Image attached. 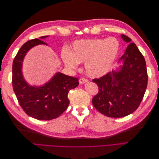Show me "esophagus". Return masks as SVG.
<instances>
[{"label":"esophagus","instance_id":"1","mask_svg":"<svg viewBox=\"0 0 159 159\" xmlns=\"http://www.w3.org/2000/svg\"><path fill=\"white\" fill-rule=\"evenodd\" d=\"M88 81V80L87 79H85V78H81L79 80V82L80 84H84L85 83H87Z\"/></svg>","mask_w":159,"mask_h":159}]
</instances>
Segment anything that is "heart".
Returning a JSON list of instances; mask_svg holds the SVG:
<instances>
[{
	"instance_id": "1",
	"label": "heart",
	"mask_w": 159,
	"mask_h": 159,
	"mask_svg": "<svg viewBox=\"0 0 159 159\" xmlns=\"http://www.w3.org/2000/svg\"><path fill=\"white\" fill-rule=\"evenodd\" d=\"M119 48V42L114 37L80 40L74 42L71 52L62 51L61 57L67 68L75 69L80 63H84L86 74L98 78L111 70Z\"/></svg>"
}]
</instances>
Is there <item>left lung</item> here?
<instances>
[{"instance_id":"8db88e82","label":"left lung","mask_w":159,"mask_h":159,"mask_svg":"<svg viewBox=\"0 0 159 159\" xmlns=\"http://www.w3.org/2000/svg\"><path fill=\"white\" fill-rule=\"evenodd\" d=\"M129 45L118 61L119 66L99 79L93 81L99 92L92 99L94 107L109 117L120 118L135 111L145 95L148 75L146 62L134 43L121 34Z\"/></svg>"}]
</instances>
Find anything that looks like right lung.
<instances>
[{"label":"right lung","mask_w":159,"mask_h":159,"mask_svg":"<svg viewBox=\"0 0 159 159\" xmlns=\"http://www.w3.org/2000/svg\"><path fill=\"white\" fill-rule=\"evenodd\" d=\"M48 36L26 42L18 52L12 64V86L19 104L28 115L38 120H51L59 117L69 105V91L79 85L78 78L60 72H56L42 85H30L24 78L23 61L28 52L38 45L48 46L41 40Z\"/></svg>","instance_id":"obj_1"}]
</instances>
